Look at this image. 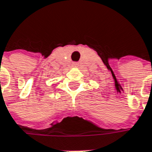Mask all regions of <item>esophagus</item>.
I'll list each match as a JSON object with an SVG mask.
<instances>
[{"instance_id":"1","label":"esophagus","mask_w":152,"mask_h":152,"mask_svg":"<svg viewBox=\"0 0 152 152\" xmlns=\"http://www.w3.org/2000/svg\"><path fill=\"white\" fill-rule=\"evenodd\" d=\"M78 66H79V64H78V63H74V64H73V66L74 67H78Z\"/></svg>"}]
</instances>
